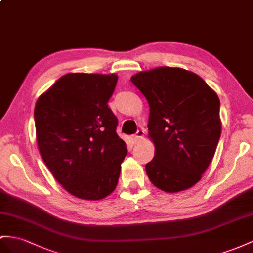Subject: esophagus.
I'll return each instance as SVG.
<instances>
[{"instance_id": "obj_1", "label": "esophagus", "mask_w": 253, "mask_h": 253, "mask_svg": "<svg viewBox=\"0 0 253 253\" xmlns=\"http://www.w3.org/2000/svg\"><path fill=\"white\" fill-rule=\"evenodd\" d=\"M144 133H145V131L143 130V129H140V130H138V131H137V133H135V134L133 135V137H132L133 143L135 144V143H138V142H140V141L143 140V138H144Z\"/></svg>"}]
</instances>
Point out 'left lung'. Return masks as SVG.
Returning <instances> with one entry per match:
<instances>
[{"mask_svg":"<svg viewBox=\"0 0 253 253\" xmlns=\"http://www.w3.org/2000/svg\"><path fill=\"white\" fill-rule=\"evenodd\" d=\"M130 81L150 106L155 156L145 166L148 178L165 192L191 188L211 163L221 134L218 95L200 76L179 67L140 71Z\"/></svg>","mask_w":253,"mask_h":253,"instance_id":"left-lung-1","label":"left lung"}]
</instances>
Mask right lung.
Segmentation results:
<instances>
[{
	"mask_svg": "<svg viewBox=\"0 0 253 253\" xmlns=\"http://www.w3.org/2000/svg\"><path fill=\"white\" fill-rule=\"evenodd\" d=\"M116 74L70 73L42 94L34 110L38 150L54 178L73 196L97 201L119 182L126 143L108 107Z\"/></svg>",
	"mask_w": 253,
	"mask_h": 253,
	"instance_id": "add662e5",
	"label": "right lung"
}]
</instances>
